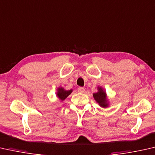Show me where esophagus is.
Wrapping results in <instances>:
<instances>
[{
	"instance_id": "obj_1",
	"label": "esophagus",
	"mask_w": 155,
	"mask_h": 155,
	"mask_svg": "<svg viewBox=\"0 0 155 155\" xmlns=\"http://www.w3.org/2000/svg\"><path fill=\"white\" fill-rule=\"evenodd\" d=\"M85 91V88L83 87H79L78 88V92L80 93H84Z\"/></svg>"
}]
</instances>
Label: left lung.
Listing matches in <instances>:
<instances>
[{
	"mask_svg": "<svg viewBox=\"0 0 155 155\" xmlns=\"http://www.w3.org/2000/svg\"><path fill=\"white\" fill-rule=\"evenodd\" d=\"M93 97L99 106L101 108H108L110 106V101L108 99L107 94L104 88L101 86L97 87V91L93 94Z\"/></svg>",
	"mask_w": 155,
	"mask_h": 155,
	"instance_id": "8db88e82",
	"label": "left lung"
}]
</instances>
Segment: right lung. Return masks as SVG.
<instances>
[{
  "label": "right lung",
  "instance_id": "obj_1",
  "mask_svg": "<svg viewBox=\"0 0 155 155\" xmlns=\"http://www.w3.org/2000/svg\"><path fill=\"white\" fill-rule=\"evenodd\" d=\"M72 92L73 89L66 90L64 87H60L57 88L56 96L61 101H63Z\"/></svg>",
  "mask_w": 155,
  "mask_h": 155
}]
</instances>
